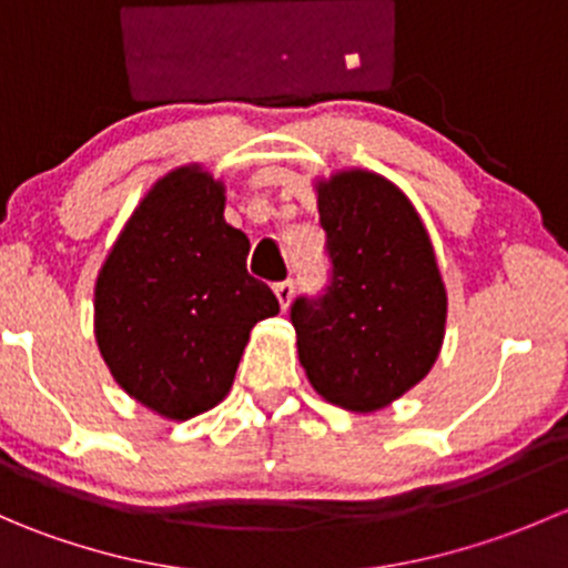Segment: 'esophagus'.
Instances as JSON below:
<instances>
[{
  "mask_svg": "<svg viewBox=\"0 0 568 568\" xmlns=\"http://www.w3.org/2000/svg\"><path fill=\"white\" fill-rule=\"evenodd\" d=\"M274 294H277L280 307L285 311L291 305V300H294V280H283V283L274 285Z\"/></svg>",
  "mask_w": 568,
  "mask_h": 568,
  "instance_id": "esophagus-1",
  "label": "esophagus"
}]
</instances>
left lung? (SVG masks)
<instances>
[{
	"mask_svg": "<svg viewBox=\"0 0 568 568\" xmlns=\"http://www.w3.org/2000/svg\"><path fill=\"white\" fill-rule=\"evenodd\" d=\"M318 220L329 285L291 305L300 363L321 398L376 412L415 387L443 346L437 257L406 194L376 173L321 181Z\"/></svg>",
	"mask_w": 568,
	"mask_h": 568,
	"instance_id": "8db88e82",
	"label": "left lung"
}]
</instances>
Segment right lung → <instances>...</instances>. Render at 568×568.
I'll list each match as a JSON object with an SVG mask.
<instances>
[{"label":"right lung","mask_w":568,"mask_h":568,"mask_svg":"<svg viewBox=\"0 0 568 568\" xmlns=\"http://www.w3.org/2000/svg\"><path fill=\"white\" fill-rule=\"evenodd\" d=\"M225 186L173 170L142 197L95 283V337L114 382L189 420L225 398L257 321L280 302L247 272L250 239L222 216Z\"/></svg>","instance_id":"obj_1"}]
</instances>
